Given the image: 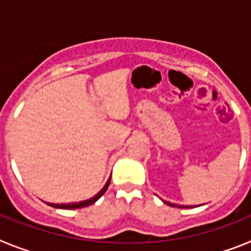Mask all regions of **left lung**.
Listing matches in <instances>:
<instances>
[{
    "label": "left lung",
    "mask_w": 251,
    "mask_h": 251,
    "mask_svg": "<svg viewBox=\"0 0 251 251\" xmlns=\"http://www.w3.org/2000/svg\"><path fill=\"white\" fill-rule=\"evenodd\" d=\"M166 202V201H165ZM167 203V205H170V206H174V207H183V206H178V205H174V203H171V202H166Z\"/></svg>",
    "instance_id": "obj_1"
}]
</instances>
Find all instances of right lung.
Listing matches in <instances>:
<instances>
[{
	"instance_id": "obj_1",
	"label": "right lung",
	"mask_w": 251,
	"mask_h": 251,
	"mask_svg": "<svg viewBox=\"0 0 251 251\" xmlns=\"http://www.w3.org/2000/svg\"><path fill=\"white\" fill-rule=\"evenodd\" d=\"M109 183H110V178L106 181L105 186H104L103 188H101L100 191L98 192V194L95 195L94 197H92V199H89V200H85V201H80V202H73V203H50L48 202L49 206H52V207H56V208H65V210H72V208H80V207H86V206L92 205V203H94L95 201L99 200L101 196L104 195V192L106 191V188L109 187Z\"/></svg>"
}]
</instances>
